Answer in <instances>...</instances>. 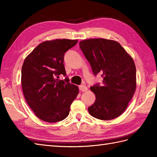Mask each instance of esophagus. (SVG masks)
<instances>
[{
	"label": "esophagus",
	"mask_w": 157,
	"mask_h": 157,
	"mask_svg": "<svg viewBox=\"0 0 157 157\" xmlns=\"http://www.w3.org/2000/svg\"><path fill=\"white\" fill-rule=\"evenodd\" d=\"M79 90L82 91V92H86L88 90V88L86 87L85 86H83V85H80L79 86Z\"/></svg>",
	"instance_id": "esophagus-1"
}]
</instances>
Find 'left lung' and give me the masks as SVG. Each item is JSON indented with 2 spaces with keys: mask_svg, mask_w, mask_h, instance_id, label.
I'll return each instance as SVG.
<instances>
[{
  "mask_svg": "<svg viewBox=\"0 0 157 157\" xmlns=\"http://www.w3.org/2000/svg\"><path fill=\"white\" fill-rule=\"evenodd\" d=\"M94 75L101 73L102 84L92 86L96 101L89 113L101 120H111L128 107L136 88L134 60L119 42L103 38L88 39L79 43Z\"/></svg>",
  "mask_w": 157,
  "mask_h": 157,
  "instance_id": "8db88e82",
  "label": "left lung"
}]
</instances>
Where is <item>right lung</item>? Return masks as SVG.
I'll return each instance as SVG.
<instances>
[{
    "mask_svg": "<svg viewBox=\"0 0 157 157\" xmlns=\"http://www.w3.org/2000/svg\"><path fill=\"white\" fill-rule=\"evenodd\" d=\"M77 40L56 39L40 44L25 58L21 69L23 95L35 115L49 123L61 121L68 116L70 106L79 89L66 77L65 53ZM66 76L64 81L57 78Z\"/></svg>",
    "mask_w": 157,
    "mask_h": 157,
    "instance_id": "right-lung-1",
    "label": "right lung"
}]
</instances>
